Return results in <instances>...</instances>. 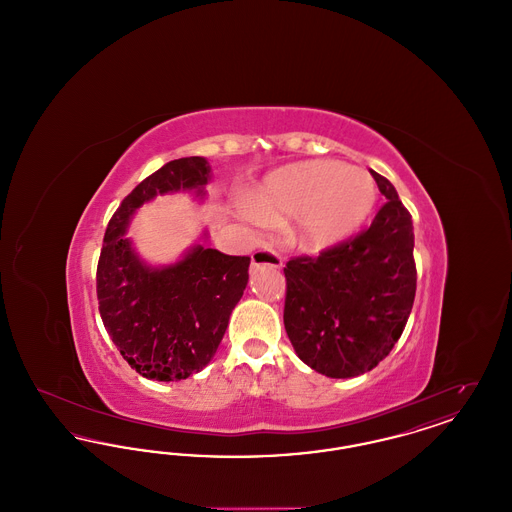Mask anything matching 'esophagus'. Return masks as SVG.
I'll list each match as a JSON object with an SVG mask.
<instances>
[{"label": "esophagus", "instance_id": "obj_1", "mask_svg": "<svg viewBox=\"0 0 512 512\" xmlns=\"http://www.w3.org/2000/svg\"><path fill=\"white\" fill-rule=\"evenodd\" d=\"M251 261H253V267H261V265H268V267L274 268L282 267V257L274 249H268V247L257 249L253 253Z\"/></svg>", "mask_w": 512, "mask_h": 512}]
</instances>
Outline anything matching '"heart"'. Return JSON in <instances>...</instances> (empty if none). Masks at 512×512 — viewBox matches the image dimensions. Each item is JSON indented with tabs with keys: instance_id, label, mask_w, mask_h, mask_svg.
I'll list each match as a JSON object with an SVG mask.
<instances>
[{
	"instance_id": "obj_1",
	"label": "heart",
	"mask_w": 512,
	"mask_h": 512,
	"mask_svg": "<svg viewBox=\"0 0 512 512\" xmlns=\"http://www.w3.org/2000/svg\"><path fill=\"white\" fill-rule=\"evenodd\" d=\"M376 205V182L340 161H305L272 172L247 199L261 222L297 217L293 240L320 251L353 236Z\"/></svg>"
}]
</instances>
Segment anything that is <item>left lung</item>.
Masks as SVG:
<instances>
[{"instance_id": "1", "label": "left lung", "mask_w": 512, "mask_h": 512, "mask_svg": "<svg viewBox=\"0 0 512 512\" xmlns=\"http://www.w3.org/2000/svg\"><path fill=\"white\" fill-rule=\"evenodd\" d=\"M386 203L372 224L286 268L284 326L297 357L328 378L378 365L401 338L416 293L411 213L393 184L370 171Z\"/></svg>"}]
</instances>
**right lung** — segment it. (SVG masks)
<instances>
[{
	"label": "right lung",
	"instance_id": "right-lung-1",
	"mask_svg": "<svg viewBox=\"0 0 512 512\" xmlns=\"http://www.w3.org/2000/svg\"><path fill=\"white\" fill-rule=\"evenodd\" d=\"M209 165L182 157L149 174L109 220L99 253V315L124 361L151 380H184L217 353L232 309L244 295L249 257L197 245L180 263L153 270L122 236L132 213L157 194L203 195Z\"/></svg>",
	"mask_w": 512,
	"mask_h": 512
}]
</instances>
